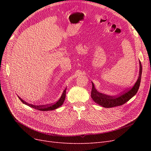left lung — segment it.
I'll return each instance as SVG.
<instances>
[{
  "mask_svg": "<svg viewBox=\"0 0 151 151\" xmlns=\"http://www.w3.org/2000/svg\"><path fill=\"white\" fill-rule=\"evenodd\" d=\"M142 72V67L141 62L140 61L139 76L133 88L127 90L125 92L123 93L119 96H107L106 94L99 93L95 89L94 85L92 83L93 86L91 93V98L96 103H98L104 108H112L117 106H121V105L125 104L129 100H130L137 93L140 84Z\"/></svg>",
  "mask_w": 151,
  "mask_h": 151,
  "instance_id": "left-lung-1",
  "label": "left lung"
}]
</instances>
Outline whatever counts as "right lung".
<instances>
[{
    "label": "right lung",
    "instance_id": "1",
    "mask_svg": "<svg viewBox=\"0 0 151 151\" xmlns=\"http://www.w3.org/2000/svg\"><path fill=\"white\" fill-rule=\"evenodd\" d=\"M66 89L67 88H65V90L63 91V94H62L61 97L60 99H59L58 101H57L56 103H55L53 104H49L47 105H40V106H36V105H33V104H31L26 103V101H24V100H22L21 98H19V96L18 97H19V99L22 101V103H23L24 104L28 105V106H29L31 108L38 109V110H40V111H50V110H53V109H57V108L62 106V105L63 104V102H64V100L65 99Z\"/></svg>",
    "mask_w": 151,
    "mask_h": 151
}]
</instances>
